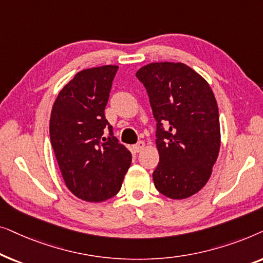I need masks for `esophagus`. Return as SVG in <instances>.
<instances>
[{"instance_id":"esophagus-1","label":"esophagus","mask_w":263,"mask_h":263,"mask_svg":"<svg viewBox=\"0 0 263 263\" xmlns=\"http://www.w3.org/2000/svg\"><path fill=\"white\" fill-rule=\"evenodd\" d=\"M145 147H146V143L145 142L139 141L138 143H136V145H134V151H135L136 153H140V152H141V151L145 149Z\"/></svg>"}]
</instances>
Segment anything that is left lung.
I'll use <instances>...</instances> for the list:
<instances>
[{"label":"left lung","mask_w":263,"mask_h":263,"mask_svg":"<svg viewBox=\"0 0 263 263\" xmlns=\"http://www.w3.org/2000/svg\"><path fill=\"white\" fill-rule=\"evenodd\" d=\"M136 78L148 93L157 121L159 164L153 172L154 185L170 199H186L208 182L220 148L214 93L184 63L146 64L136 71Z\"/></svg>","instance_id":"left-lung-1"}]
</instances>
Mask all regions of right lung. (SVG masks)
Instances as JSON below:
<instances>
[{
  "mask_svg": "<svg viewBox=\"0 0 263 263\" xmlns=\"http://www.w3.org/2000/svg\"><path fill=\"white\" fill-rule=\"evenodd\" d=\"M117 69L79 71L60 91L50 116V141L64 183L88 202L116 195L132 163L130 151L115 138L104 114Z\"/></svg>",
  "mask_w": 263,
  "mask_h": 263,
  "instance_id": "right-lung-1",
  "label": "right lung"
}]
</instances>
